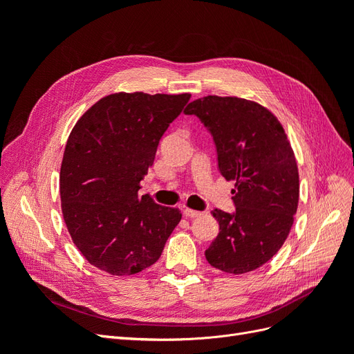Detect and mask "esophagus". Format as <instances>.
Segmentation results:
<instances>
[{
    "instance_id": "esophagus-1",
    "label": "esophagus",
    "mask_w": 354,
    "mask_h": 354,
    "mask_svg": "<svg viewBox=\"0 0 354 354\" xmlns=\"http://www.w3.org/2000/svg\"><path fill=\"white\" fill-rule=\"evenodd\" d=\"M185 216H186L187 218H196V217H201V216H202V212L195 211V209H190V208H186V209H185Z\"/></svg>"
}]
</instances>
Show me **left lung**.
<instances>
[{"label":"left lung","instance_id":"1","mask_svg":"<svg viewBox=\"0 0 354 354\" xmlns=\"http://www.w3.org/2000/svg\"><path fill=\"white\" fill-rule=\"evenodd\" d=\"M185 113L208 128L221 176L236 181V211H212L220 232L207 260L224 273L259 269L281 250L298 207V168L283 127L264 106L239 97L205 95L189 103Z\"/></svg>","mask_w":354,"mask_h":354}]
</instances>
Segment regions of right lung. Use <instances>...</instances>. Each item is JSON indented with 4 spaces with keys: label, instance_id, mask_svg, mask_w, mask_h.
I'll return each instance as SVG.
<instances>
[{
    "label": "right lung",
    "instance_id": "1",
    "mask_svg": "<svg viewBox=\"0 0 354 354\" xmlns=\"http://www.w3.org/2000/svg\"><path fill=\"white\" fill-rule=\"evenodd\" d=\"M190 94L113 93L69 134L60 167L63 220L90 264L113 276L151 267L181 220L178 208L138 196L160 137Z\"/></svg>",
    "mask_w": 354,
    "mask_h": 354
}]
</instances>
